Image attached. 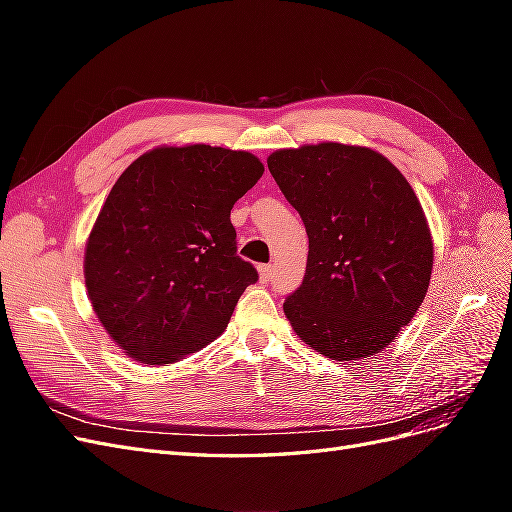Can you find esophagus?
Wrapping results in <instances>:
<instances>
[{
  "label": "esophagus",
  "mask_w": 512,
  "mask_h": 512,
  "mask_svg": "<svg viewBox=\"0 0 512 512\" xmlns=\"http://www.w3.org/2000/svg\"><path fill=\"white\" fill-rule=\"evenodd\" d=\"M258 277H260V282H262V284L271 282V277H273V267H271V265H260V267H258Z\"/></svg>",
  "instance_id": "34e87169"
}]
</instances>
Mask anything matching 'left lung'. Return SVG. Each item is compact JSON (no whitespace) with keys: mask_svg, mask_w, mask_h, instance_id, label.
Masks as SVG:
<instances>
[{"mask_svg":"<svg viewBox=\"0 0 512 512\" xmlns=\"http://www.w3.org/2000/svg\"><path fill=\"white\" fill-rule=\"evenodd\" d=\"M273 179L307 230L305 277L284 303L303 342L333 361L389 346L421 307L433 241L406 177L369 147L277 149Z\"/></svg>","mask_w":512,"mask_h":512,"instance_id":"1","label":"left lung"}]
</instances>
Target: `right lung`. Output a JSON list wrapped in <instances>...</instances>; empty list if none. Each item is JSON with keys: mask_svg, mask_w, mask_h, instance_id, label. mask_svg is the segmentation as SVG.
Masks as SVG:
<instances>
[{"mask_svg": "<svg viewBox=\"0 0 512 512\" xmlns=\"http://www.w3.org/2000/svg\"><path fill=\"white\" fill-rule=\"evenodd\" d=\"M265 166L250 151L156 147L115 181L85 245L91 307L134 361L166 365L222 335L258 280L230 209Z\"/></svg>", "mask_w": 512, "mask_h": 512, "instance_id": "add662e5", "label": "right lung"}]
</instances>
